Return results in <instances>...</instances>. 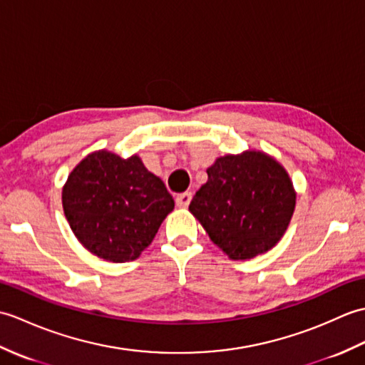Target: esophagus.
Returning <instances> with one entry per match:
<instances>
[{
  "label": "esophagus",
  "mask_w": 365,
  "mask_h": 365,
  "mask_svg": "<svg viewBox=\"0 0 365 365\" xmlns=\"http://www.w3.org/2000/svg\"><path fill=\"white\" fill-rule=\"evenodd\" d=\"M190 200H192V193L190 192L180 193V195L176 197V206L178 207H187L190 205Z\"/></svg>",
  "instance_id": "34e87169"
}]
</instances>
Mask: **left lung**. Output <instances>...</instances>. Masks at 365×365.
Returning <instances> with one entry per match:
<instances>
[{"label":"left lung","instance_id":"8db88e82","mask_svg":"<svg viewBox=\"0 0 365 365\" xmlns=\"http://www.w3.org/2000/svg\"><path fill=\"white\" fill-rule=\"evenodd\" d=\"M189 210L234 261L264 255L292 220L297 192L287 170L259 150L217 158Z\"/></svg>","mask_w":365,"mask_h":365}]
</instances>
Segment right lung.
Segmentation results:
<instances>
[{
	"instance_id": "1",
	"label": "right lung",
	"mask_w": 365,
	"mask_h": 365,
	"mask_svg": "<svg viewBox=\"0 0 365 365\" xmlns=\"http://www.w3.org/2000/svg\"><path fill=\"white\" fill-rule=\"evenodd\" d=\"M62 207L79 244L108 262L142 255L175 201L142 159L108 150L87 155L62 187Z\"/></svg>"
}]
</instances>
